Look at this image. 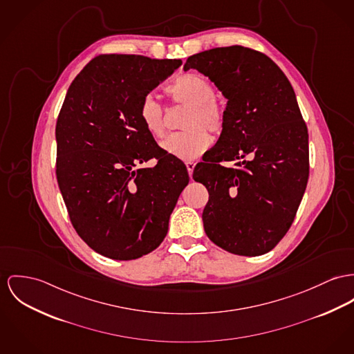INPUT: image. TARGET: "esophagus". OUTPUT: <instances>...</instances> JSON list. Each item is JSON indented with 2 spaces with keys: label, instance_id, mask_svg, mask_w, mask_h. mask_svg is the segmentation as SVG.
<instances>
[{
  "label": "esophagus",
  "instance_id": "34e87169",
  "mask_svg": "<svg viewBox=\"0 0 354 354\" xmlns=\"http://www.w3.org/2000/svg\"><path fill=\"white\" fill-rule=\"evenodd\" d=\"M186 167H187V171H189V175H192V171H194V168H195V162H186Z\"/></svg>",
  "mask_w": 354,
  "mask_h": 354
}]
</instances>
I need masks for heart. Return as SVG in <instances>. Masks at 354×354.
<instances>
[{
    "label": "heart",
    "mask_w": 354,
    "mask_h": 354,
    "mask_svg": "<svg viewBox=\"0 0 354 354\" xmlns=\"http://www.w3.org/2000/svg\"><path fill=\"white\" fill-rule=\"evenodd\" d=\"M172 104L189 105L182 132L167 137L162 148L167 153L182 159L195 160L212 144L209 132L218 135L226 125L225 108L214 100V87L198 74H182L165 87ZM138 118L144 129L155 138L165 135L163 106L152 94H145L138 105Z\"/></svg>",
    "instance_id": "obj_1"
}]
</instances>
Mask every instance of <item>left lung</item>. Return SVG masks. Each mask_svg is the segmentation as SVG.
<instances>
[{
    "mask_svg": "<svg viewBox=\"0 0 354 354\" xmlns=\"http://www.w3.org/2000/svg\"><path fill=\"white\" fill-rule=\"evenodd\" d=\"M190 68L227 98L217 148L192 174L209 191L205 232L230 253L264 254L291 227L308 180V133L294 88L271 57L243 46L192 55ZM230 160L241 162L220 165Z\"/></svg>",
    "mask_w": 354,
    "mask_h": 354,
    "instance_id": "obj_1",
    "label": "left lung"
}]
</instances>
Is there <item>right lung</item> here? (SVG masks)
Segmentation results:
<instances>
[{
    "label": "right lung",
    "instance_id": "obj_1",
    "mask_svg": "<svg viewBox=\"0 0 354 354\" xmlns=\"http://www.w3.org/2000/svg\"><path fill=\"white\" fill-rule=\"evenodd\" d=\"M182 60L102 54L70 84L56 121V179L82 240L113 260L155 250L189 185L186 165L167 153L138 118L141 98ZM157 160L153 169L138 163Z\"/></svg>",
    "mask_w": 354,
    "mask_h": 354
}]
</instances>
